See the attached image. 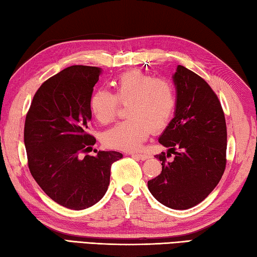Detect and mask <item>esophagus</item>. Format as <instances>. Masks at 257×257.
<instances>
[{"mask_svg":"<svg viewBox=\"0 0 257 257\" xmlns=\"http://www.w3.org/2000/svg\"><path fill=\"white\" fill-rule=\"evenodd\" d=\"M133 156H136V158H138V159H141V160H147L150 158V155L147 154V153H134L133 154Z\"/></svg>","mask_w":257,"mask_h":257,"instance_id":"obj_1","label":"esophagus"}]
</instances>
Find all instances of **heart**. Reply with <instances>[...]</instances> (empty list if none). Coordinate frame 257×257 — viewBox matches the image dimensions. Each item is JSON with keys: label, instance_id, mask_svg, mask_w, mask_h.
<instances>
[{"label": "heart", "instance_id": "1", "mask_svg": "<svg viewBox=\"0 0 257 257\" xmlns=\"http://www.w3.org/2000/svg\"><path fill=\"white\" fill-rule=\"evenodd\" d=\"M121 104H128L129 118L106 132L104 142L113 149L133 151L151 132H162L170 123L177 106L176 88L167 78L132 70L114 81V93L97 89L89 99L90 111L103 124L116 119Z\"/></svg>", "mask_w": 257, "mask_h": 257}]
</instances>
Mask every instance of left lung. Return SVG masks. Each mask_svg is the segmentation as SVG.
I'll use <instances>...</instances> for the list:
<instances>
[{
  "label": "left lung",
  "instance_id": "left-lung-1",
  "mask_svg": "<svg viewBox=\"0 0 257 257\" xmlns=\"http://www.w3.org/2000/svg\"><path fill=\"white\" fill-rule=\"evenodd\" d=\"M175 118L159 143L169 152L155 155L162 171L147 182L163 205L187 210L204 201L222 177L227 164V124L214 90L189 69L178 66ZM174 154L168 163L166 158Z\"/></svg>",
  "mask_w": 257,
  "mask_h": 257
}]
</instances>
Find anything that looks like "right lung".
Segmentation results:
<instances>
[{
    "label": "right lung",
    "instance_id": "right-lung-1",
    "mask_svg": "<svg viewBox=\"0 0 257 257\" xmlns=\"http://www.w3.org/2000/svg\"><path fill=\"white\" fill-rule=\"evenodd\" d=\"M101 69L71 66L49 78L35 93L26 114L24 141L29 171L60 205L84 210L96 204L110 185L111 167L122 154L92 150L89 99Z\"/></svg>",
    "mask_w": 257,
    "mask_h": 257
}]
</instances>
